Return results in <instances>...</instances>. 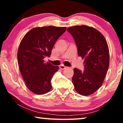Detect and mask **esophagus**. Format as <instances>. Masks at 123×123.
<instances>
[{"mask_svg": "<svg viewBox=\"0 0 123 123\" xmlns=\"http://www.w3.org/2000/svg\"><path fill=\"white\" fill-rule=\"evenodd\" d=\"M59 68H60V69H61L62 70H64V69H65L67 68V67L64 66V65H60Z\"/></svg>", "mask_w": 123, "mask_h": 123, "instance_id": "obj_1", "label": "esophagus"}]
</instances>
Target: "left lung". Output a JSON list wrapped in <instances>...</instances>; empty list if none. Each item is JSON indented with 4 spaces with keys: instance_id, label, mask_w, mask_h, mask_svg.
Instances as JSON below:
<instances>
[{
    "instance_id": "left-lung-1",
    "label": "left lung",
    "mask_w": 123,
    "mask_h": 123,
    "mask_svg": "<svg viewBox=\"0 0 123 123\" xmlns=\"http://www.w3.org/2000/svg\"><path fill=\"white\" fill-rule=\"evenodd\" d=\"M67 31L73 37L78 56L84 59L83 72L74 69L72 82L77 92L88 96L101 86L109 67V50L103 35L86 25L72 26Z\"/></svg>"
}]
</instances>
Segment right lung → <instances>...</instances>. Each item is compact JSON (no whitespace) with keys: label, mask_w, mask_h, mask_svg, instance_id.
Masks as SVG:
<instances>
[{"label":"right lung","mask_w":123,"mask_h":123,"mask_svg":"<svg viewBox=\"0 0 123 123\" xmlns=\"http://www.w3.org/2000/svg\"><path fill=\"white\" fill-rule=\"evenodd\" d=\"M66 27H35L28 32L20 43L17 53L19 68L27 87L37 95L51 90V80L59 69L43 58L49 57L55 42L66 31Z\"/></svg>","instance_id":"right-lung-1"}]
</instances>
